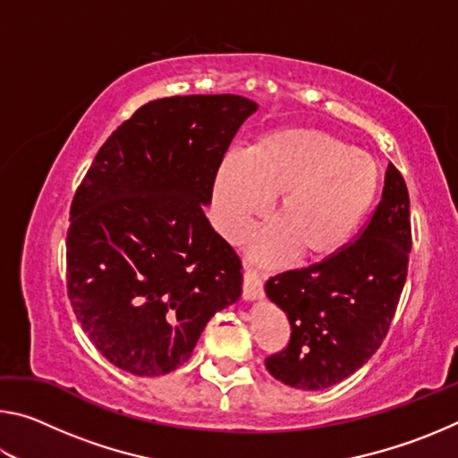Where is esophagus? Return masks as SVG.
Returning <instances> with one entry per match:
<instances>
[{"label": "esophagus", "instance_id": "1", "mask_svg": "<svg viewBox=\"0 0 458 458\" xmlns=\"http://www.w3.org/2000/svg\"><path fill=\"white\" fill-rule=\"evenodd\" d=\"M244 301H260L265 297V289H262V278L250 265H246L244 270V286H242Z\"/></svg>", "mask_w": 458, "mask_h": 458}]
</instances>
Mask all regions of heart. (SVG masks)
Here are the masks:
<instances>
[{"label": "heart", "mask_w": 458, "mask_h": 458, "mask_svg": "<svg viewBox=\"0 0 458 458\" xmlns=\"http://www.w3.org/2000/svg\"><path fill=\"white\" fill-rule=\"evenodd\" d=\"M379 169L363 151L313 129H278L222 161L214 182L218 228L238 240L275 201V224L252 234V257L276 265L333 257L374 204Z\"/></svg>", "instance_id": "obj_1"}]
</instances>
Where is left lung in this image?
<instances>
[{"mask_svg": "<svg viewBox=\"0 0 458 458\" xmlns=\"http://www.w3.org/2000/svg\"><path fill=\"white\" fill-rule=\"evenodd\" d=\"M410 246L408 188L390 164L382 201L353 244L267 281V297L291 323L289 345L265 361L270 376L299 390H325L358 371L390 329Z\"/></svg>", "mask_w": 458, "mask_h": 458, "instance_id": "1", "label": "left lung"}]
</instances>
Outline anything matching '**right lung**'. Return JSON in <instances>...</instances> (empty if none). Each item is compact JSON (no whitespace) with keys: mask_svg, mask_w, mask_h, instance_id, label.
<instances>
[{"mask_svg":"<svg viewBox=\"0 0 458 458\" xmlns=\"http://www.w3.org/2000/svg\"><path fill=\"white\" fill-rule=\"evenodd\" d=\"M257 108L238 95L147 103L106 139L76 190L68 297L113 366L169 374L191 358L214 313L242 294L240 259L204 206L224 153Z\"/></svg>","mask_w":458,"mask_h":458,"instance_id":"right-lung-1","label":"right lung"}]
</instances>
